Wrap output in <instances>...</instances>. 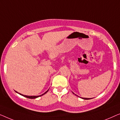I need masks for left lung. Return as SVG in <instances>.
<instances>
[{
	"label": "left lung",
	"instance_id": "8db88e82",
	"mask_svg": "<svg viewBox=\"0 0 120 120\" xmlns=\"http://www.w3.org/2000/svg\"><path fill=\"white\" fill-rule=\"evenodd\" d=\"M75 95H76V94H75ZM82 98L84 99H91V98Z\"/></svg>",
	"mask_w": 120,
	"mask_h": 120
}]
</instances>
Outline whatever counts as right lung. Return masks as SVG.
Listing matches in <instances>:
<instances>
[{"mask_svg": "<svg viewBox=\"0 0 120 120\" xmlns=\"http://www.w3.org/2000/svg\"><path fill=\"white\" fill-rule=\"evenodd\" d=\"M48 90H48L46 92H45V93H44L43 94H41V95H40V96H26V95H23V94H19V93H18V92H17L16 91V92H17V93H18L19 94H21V95H22V96H24V97H26V98H30V99H34V98H38V97H40V96H42V95H43V94H46L47 92L48 91Z\"/></svg>", "mask_w": 120, "mask_h": 120, "instance_id": "add662e5", "label": "right lung"}]
</instances>
